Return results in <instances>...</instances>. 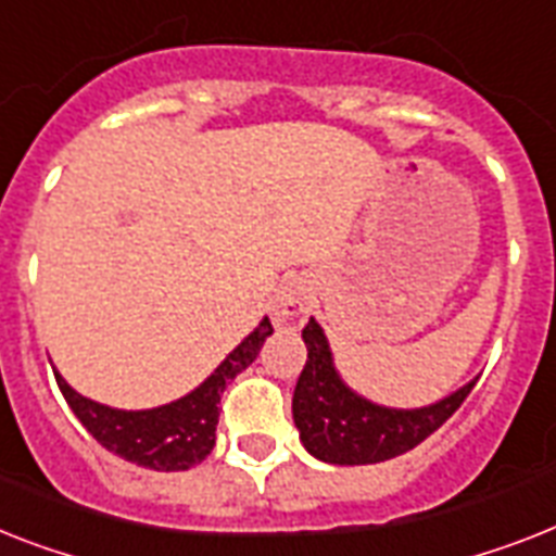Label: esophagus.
Returning <instances> with one entry per match:
<instances>
[{
  "label": "esophagus",
  "instance_id": "1",
  "mask_svg": "<svg viewBox=\"0 0 556 556\" xmlns=\"http://www.w3.org/2000/svg\"><path fill=\"white\" fill-rule=\"evenodd\" d=\"M305 314H308V293L300 282H288L274 302V319H277V325H293L300 323Z\"/></svg>",
  "mask_w": 556,
  "mask_h": 556
}]
</instances>
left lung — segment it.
<instances>
[{"mask_svg":"<svg viewBox=\"0 0 556 556\" xmlns=\"http://www.w3.org/2000/svg\"><path fill=\"white\" fill-rule=\"evenodd\" d=\"M308 359L293 388V422L302 445L323 463L368 466L417 448L466 403L477 380L426 408H386L354 394L333 368L331 349L317 319L302 328Z\"/></svg>","mask_w":556,"mask_h":556,"instance_id":"1","label":"left lung"}]
</instances>
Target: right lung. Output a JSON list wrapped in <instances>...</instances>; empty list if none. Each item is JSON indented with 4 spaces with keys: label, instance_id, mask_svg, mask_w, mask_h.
Returning <instances> with one entry per match:
<instances>
[{
    "label": "right lung",
    "instance_id": "right-lung-1",
    "mask_svg": "<svg viewBox=\"0 0 556 556\" xmlns=\"http://www.w3.org/2000/svg\"><path fill=\"white\" fill-rule=\"evenodd\" d=\"M274 333V325L265 317L239 342L231 354L225 356L223 365L216 368L200 388L185 394L176 403L160 405L148 410H119L99 405L88 396L76 394L74 388L56 374L59 391L67 400L76 419L88 428V434L114 451L116 457L137 463L153 471H188L191 466L202 463L211 454L216 442V422H219V396L225 386L245 371L254 363L265 337Z\"/></svg>",
    "mask_w": 556,
    "mask_h": 556
}]
</instances>
